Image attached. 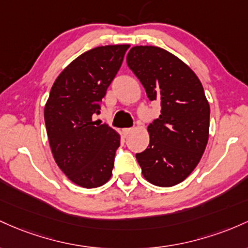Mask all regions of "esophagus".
Returning <instances> with one entry per match:
<instances>
[{"mask_svg":"<svg viewBox=\"0 0 248 248\" xmlns=\"http://www.w3.org/2000/svg\"><path fill=\"white\" fill-rule=\"evenodd\" d=\"M133 127H126V129H123V133H124V136H129L130 133H131L132 131H133Z\"/></svg>","mask_w":248,"mask_h":248,"instance_id":"esophagus-1","label":"esophagus"}]
</instances>
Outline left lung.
Masks as SVG:
<instances>
[{
	"instance_id": "1",
	"label": "left lung",
	"mask_w": 248,
	"mask_h": 248,
	"mask_svg": "<svg viewBox=\"0 0 248 248\" xmlns=\"http://www.w3.org/2000/svg\"><path fill=\"white\" fill-rule=\"evenodd\" d=\"M126 63L150 101L160 102L149 125L150 144L136 155L141 173L155 186L182 183L198 165L210 130V105L197 75L179 58L152 46H133Z\"/></svg>"
}]
</instances>
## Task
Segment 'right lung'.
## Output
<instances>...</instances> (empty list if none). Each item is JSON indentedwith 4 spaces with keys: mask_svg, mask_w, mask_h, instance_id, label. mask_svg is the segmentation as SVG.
<instances>
[{
    "mask_svg": "<svg viewBox=\"0 0 248 248\" xmlns=\"http://www.w3.org/2000/svg\"><path fill=\"white\" fill-rule=\"evenodd\" d=\"M129 46H97L72 61L55 80L44 108L55 161L82 187H98L112 174L121 137L109 125L93 122V116L99 113Z\"/></svg>",
    "mask_w": 248,
    "mask_h": 248,
    "instance_id": "add662e5",
    "label": "right lung"
}]
</instances>
